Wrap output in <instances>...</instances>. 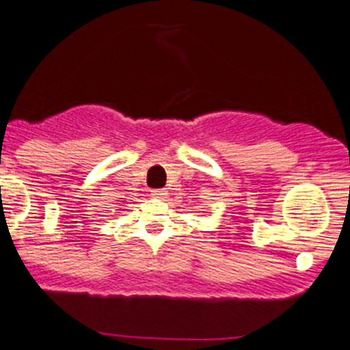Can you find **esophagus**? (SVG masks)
Here are the masks:
<instances>
[{
    "instance_id": "1",
    "label": "esophagus",
    "mask_w": 350,
    "mask_h": 350,
    "mask_svg": "<svg viewBox=\"0 0 350 350\" xmlns=\"http://www.w3.org/2000/svg\"><path fill=\"white\" fill-rule=\"evenodd\" d=\"M152 196L157 200H164L165 196H167V193H165V189H154V191H152Z\"/></svg>"
}]
</instances>
